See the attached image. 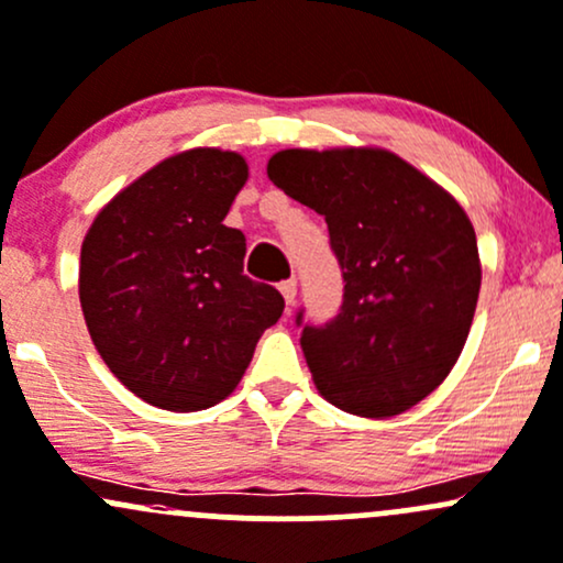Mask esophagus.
Segmentation results:
<instances>
[{
    "mask_svg": "<svg viewBox=\"0 0 563 563\" xmlns=\"http://www.w3.org/2000/svg\"><path fill=\"white\" fill-rule=\"evenodd\" d=\"M280 294H283V299H286V305L294 307V301H296V280H294V277H291V280L280 283Z\"/></svg>",
    "mask_w": 563,
    "mask_h": 563,
    "instance_id": "esophagus-1",
    "label": "esophagus"
}]
</instances>
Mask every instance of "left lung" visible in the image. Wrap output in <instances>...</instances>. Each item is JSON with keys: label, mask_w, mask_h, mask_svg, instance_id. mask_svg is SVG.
<instances>
[{"label": "left lung", "mask_w": 563, "mask_h": 563, "mask_svg": "<svg viewBox=\"0 0 563 563\" xmlns=\"http://www.w3.org/2000/svg\"><path fill=\"white\" fill-rule=\"evenodd\" d=\"M267 176L325 216L342 267V310L301 331L318 393L355 417L409 411L446 379L471 333L481 258L467 213L379 146L283 150Z\"/></svg>", "instance_id": "1"}]
</instances>
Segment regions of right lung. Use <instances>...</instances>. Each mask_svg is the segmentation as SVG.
<instances>
[{
	"label": "right lung",
	"mask_w": 563,
	"mask_h": 563,
	"mask_svg": "<svg viewBox=\"0 0 563 563\" xmlns=\"http://www.w3.org/2000/svg\"><path fill=\"white\" fill-rule=\"evenodd\" d=\"M249 181L243 154L165 157L92 219L79 305L98 355L133 395L202 411L232 395L283 296L243 275L245 234L224 224Z\"/></svg>",
	"instance_id": "obj_1"
}]
</instances>
